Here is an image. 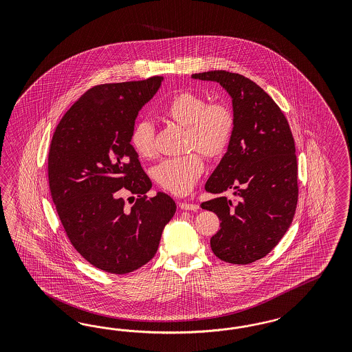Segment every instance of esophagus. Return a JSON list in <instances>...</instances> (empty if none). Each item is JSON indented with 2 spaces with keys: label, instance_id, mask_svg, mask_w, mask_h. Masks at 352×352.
Wrapping results in <instances>:
<instances>
[{
  "label": "esophagus",
  "instance_id": "1",
  "mask_svg": "<svg viewBox=\"0 0 352 352\" xmlns=\"http://www.w3.org/2000/svg\"><path fill=\"white\" fill-rule=\"evenodd\" d=\"M179 208H181L182 210H193V212H196L199 209V205L183 201V203H179Z\"/></svg>",
  "mask_w": 352,
  "mask_h": 352
}]
</instances>
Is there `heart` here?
<instances>
[{
	"mask_svg": "<svg viewBox=\"0 0 352 352\" xmlns=\"http://www.w3.org/2000/svg\"><path fill=\"white\" fill-rule=\"evenodd\" d=\"M162 115L186 128V148L197 149L208 159L223 155L234 134V116L230 106L224 102L206 103L204 96L192 91H182L173 96L162 108ZM130 143L140 157H155L153 125L147 120L137 121L131 129ZM203 171V157L192 152L162 161L155 168L153 177L164 190L174 195H186Z\"/></svg>",
	"mask_w": 352,
	"mask_h": 352,
	"instance_id": "b5f03b06",
	"label": "heart"
}]
</instances>
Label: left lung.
<instances>
[{
    "label": "left lung",
    "instance_id": "left-lung-1",
    "mask_svg": "<svg viewBox=\"0 0 352 352\" xmlns=\"http://www.w3.org/2000/svg\"><path fill=\"white\" fill-rule=\"evenodd\" d=\"M195 80L218 82L232 98L234 129L227 152L205 184L218 197L201 208L218 215L210 239L224 262L249 265L266 256L288 231L298 201L296 146L288 120L266 91L239 74L209 71ZM234 190V200L221 193Z\"/></svg>",
    "mask_w": 352,
    "mask_h": 352
}]
</instances>
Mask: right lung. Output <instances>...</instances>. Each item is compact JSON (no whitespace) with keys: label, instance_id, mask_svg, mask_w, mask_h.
<instances>
[{"label":"right lung","instance_id":"right-lung-1","mask_svg":"<svg viewBox=\"0 0 352 352\" xmlns=\"http://www.w3.org/2000/svg\"><path fill=\"white\" fill-rule=\"evenodd\" d=\"M164 77L103 84L76 100L54 131L49 186L64 231L93 266L124 275L149 262L175 214L169 195L148 197L152 182L130 144L142 107ZM138 200L126 207L120 195Z\"/></svg>","mask_w":352,"mask_h":352}]
</instances>
